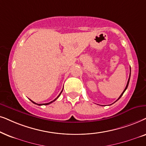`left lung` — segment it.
<instances>
[{
  "instance_id": "obj_1",
  "label": "left lung",
  "mask_w": 146,
  "mask_h": 146,
  "mask_svg": "<svg viewBox=\"0 0 146 146\" xmlns=\"http://www.w3.org/2000/svg\"><path fill=\"white\" fill-rule=\"evenodd\" d=\"M130 75H131V69H130V74H129V79H128V81H127V85H126L125 88V89H124V90H123V92H122V93H121V96H119V98L117 99V100H119V99H120V98H121V97L122 96H123V93H124V92H125V90H126V89H127V87H128V85H129V79H130ZM117 101H116V102H117Z\"/></svg>"
}]
</instances>
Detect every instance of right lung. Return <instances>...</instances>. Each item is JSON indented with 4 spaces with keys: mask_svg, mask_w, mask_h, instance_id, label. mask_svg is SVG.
Wrapping results in <instances>:
<instances>
[{
    "mask_svg": "<svg viewBox=\"0 0 146 146\" xmlns=\"http://www.w3.org/2000/svg\"><path fill=\"white\" fill-rule=\"evenodd\" d=\"M62 91H63V90H62L61 91V93H60V94L59 95V96H58V97H57V98H56V99H55V100H54L53 101H52V102H49V103H47V104H36V103H35L34 102H33V101L32 100H31V102H32L33 103V104H36V105H38V106H42V105H44V106H46V105H48V104H51V103H53V102H55V101L56 100H57V99L58 98H59V97L60 96V95H61V93H62Z\"/></svg>",
    "mask_w": 146,
    "mask_h": 146,
    "instance_id": "add662e5",
    "label": "right lung"
}]
</instances>
